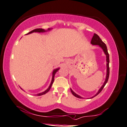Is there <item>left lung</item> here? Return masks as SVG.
Returning a JSON list of instances; mask_svg holds the SVG:
<instances>
[{"instance_id": "left-lung-1", "label": "left lung", "mask_w": 127, "mask_h": 127, "mask_svg": "<svg viewBox=\"0 0 127 127\" xmlns=\"http://www.w3.org/2000/svg\"><path fill=\"white\" fill-rule=\"evenodd\" d=\"M91 44H93V45H99V46L100 47H101L102 50H103V52H104L105 55H106V62H107V63H106V67H107V69H106V79H105V81L104 83H103V85H102V86L100 88V89H99L98 92H97V94H96L94 96L91 97V98H93L94 97L96 96L97 95H98L99 93H100V92L102 91V89H103V88H104L105 85H106V83L108 82V79H109V54H108L107 47H106V44H105L104 42H103V41L101 40V39L99 38V36L97 35L96 33H94V35L93 36L92 39V40H91ZM70 91H71V92L72 93V94L74 96L78 97V98H82V97L78 95H77L76 94V93H74V92H73L72 90L71 89H70Z\"/></svg>"}]
</instances>
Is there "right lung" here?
<instances>
[{
  "label": "right lung",
  "instance_id": "1",
  "mask_svg": "<svg viewBox=\"0 0 127 127\" xmlns=\"http://www.w3.org/2000/svg\"><path fill=\"white\" fill-rule=\"evenodd\" d=\"M50 30H51V29H50V28L48 29V31ZM46 31H45V30H43V29H42V28H38V29H35V30L31 31L30 32H28V33H27V34H30V33H32V32H46ZM59 69H60V68H56V69L54 70V71H53V77H52V80H51V84H50V86L48 87V88L47 89L46 91H45L43 92H42V93H40V94H37V95H37V96L42 95L45 94H46V93H47L49 91H50V89H51V88L52 85H53V82H54L55 74H56V72H57V71L58 70H59Z\"/></svg>",
  "mask_w": 127,
  "mask_h": 127
}]
</instances>
